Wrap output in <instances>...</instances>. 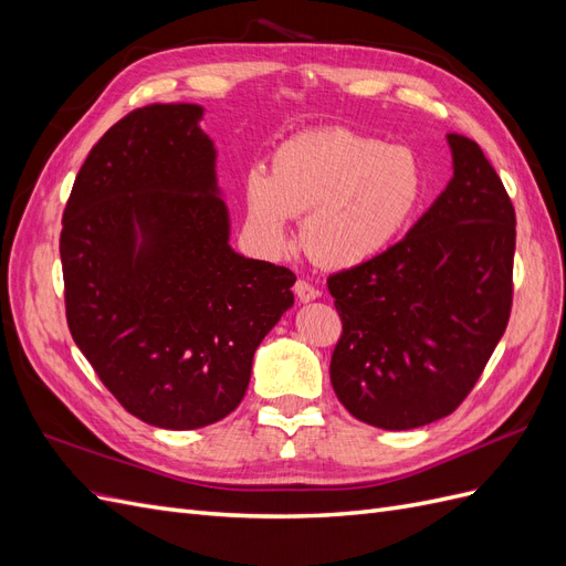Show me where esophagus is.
Wrapping results in <instances>:
<instances>
[{"instance_id":"34e87169","label":"esophagus","mask_w":566,"mask_h":566,"mask_svg":"<svg viewBox=\"0 0 566 566\" xmlns=\"http://www.w3.org/2000/svg\"><path fill=\"white\" fill-rule=\"evenodd\" d=\"M293 290H295V295H297L300 302H312V300L318 297V290H316L310 281H302V279H300Z\"/></svg>"}]
</instances>
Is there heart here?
Here are the masks:
<instances>
[{"mask_svg":"<svg viewBox=\"0 0 566 566\" xmlns=\"http://www.w3.org/2000/svg\"><path fill=\"white\" fill-rule=\"evenodd\" d=\"M424 172L408 146L385 144L345 127L290 136L271 158V172L254 165L243 177V219L264 254L295 243L316 262L354 269L378 260L410 227L424 198Z\"/></svg>","mask_w":566,"mask_h":566,"instance_id":"obj_1","label":"heart"}]
</instances>
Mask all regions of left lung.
<instances>
[{"mask_svg":"<svg viewBox=\"0 0 566 566\" xmlns=\"http://www.w3.org/2000/svg\"><path fill=\"white\" fill-rule=\"evenodd\" d=\"M453 177L397 245L328 279L342 335L331 382L382 430L451 416L472 391L512 310L515 208L484 150L449 134Z\"/></svg>","mask_w":566,"mask_h":566,"instance_id":"left-lung-1","label":"left lung"}]
</instances>
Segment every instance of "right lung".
Here are the masks:
<instances>
[{
    "instance_id": "add662e5",
    "label": "right lung",
    "mask_w": 566,
    "mask_h": 566,
    "mask_svg": "<svg viewBox=\"0 0 566 566\" xmlns=\"http://www.w3.org/2000/svg\"><path fill=\"white\" fill-rule=\"evenodd\" d=\"M200 119L196 104L125 115L90 150L63 212L67 328L123 408L163 430L227 418L295 302L293 271L229 245Z\"/></svg>"
}]
</instances>
